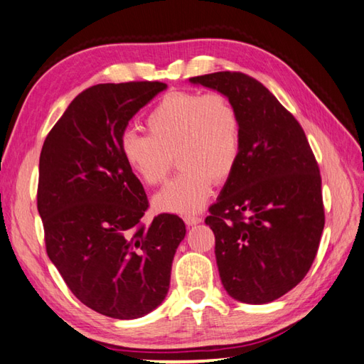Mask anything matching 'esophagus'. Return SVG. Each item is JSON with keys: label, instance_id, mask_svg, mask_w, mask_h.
Listing matches in <instances>:
<instances>
[{"label": "esophagus", "instance_id": "esophagus-1", "mask_svg": "<svg viewBox=\"0 0 364 364\" xmlns=\"http://www.w3.org/2000/svg\"><path fill=\"white\" fill-rule=\"evenodd\" d=\"M184 222H186V225L192 227V225H197V223L202 222V218L200 215H184Z\"/></svg>", "mask_w": 364, "mask_h": 364}]
</instances>
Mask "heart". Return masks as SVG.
<instances>
[{
  "label": "heart",
  "mask_w": 364,
  "mask_h": 364,
  "mask_svg": "<svg viewBox=\"0 0 364 364\" xmlns=\"http://www.w3.org/2000/svg\"><path fill=\"white\" fill-rule=\"evenodd\" d=\"M149 134L127 129L120 153L128 168L145 184H159L173 166L183 167L153 198L162 213H197L211 194L213 183L233 173L241 153V120L222 94L175 90L146 115Z\"/></svg>",
  "instance_id": "b5f03b06"
}]
</instances>
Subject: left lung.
<instances>
[{"instance_id": "left-lung-1", "label": "left lung", "mask_w": 364, "mask_h": 364, "mask_svg": "<svg viewBox=\"0 0 364 364\" xmlns=\"http://www.w3.org/2000/svg\"><path fill=\"white\" fill-rule=\"evenodd\" d=\"M189 82L225 95L241 120L239 161L205 220L222 284L244 304H269L304 280L318 253V162L299 122L257 80L218 72Z\"/></svg>"}]
</instances>
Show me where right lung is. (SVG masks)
<instances>
[{
	"mask_svg": "<svg viewBox=\"0 0 364 364\" xmlns=\"http://www.w3.org/2000/svg\"><path fill=\"white\" fill-rule=\"evenodd\" d=\"M166 89L158 81L92 86L42 146L37 210L46 253L75 297L107 318H142L164 301L186 236L175 214L142 225L149 200L120 153L129 120Z\"/></svg>",
	"mask_w": 364,
	"mask_h": 364,
	"instance_id": "1",
	"label": "right lung"
}]
</instances>
